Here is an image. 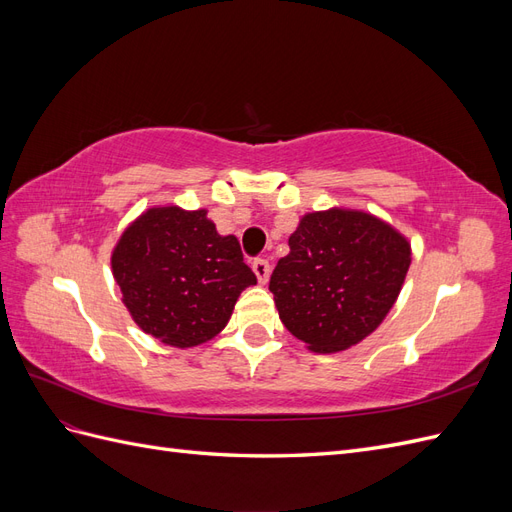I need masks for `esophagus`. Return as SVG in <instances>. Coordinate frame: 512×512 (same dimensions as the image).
<instances>
[{"label":"esophagus","mask_w":512,"mask_h":512,"mask_svg":"<svg viewBox=\"0 0 512 512\" xmlns=\"http://www.w3.org/2000/svg\"><path fill=\"white\" fill-rule=\"evenodd\" d=\"M252 269H254V273H256V277H258V282H260V284H267V282H269L271 265H269V260H267V258H256V260L252 262Z\"/></svg>","instance_id":"1"}]
</instances>
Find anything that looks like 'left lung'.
<instances>
[{"label":"left lung","instance_id":"obj_1","mask_svg":"<svg viewBox=\"0 0 512 512\" xmlns=\"http://www.w3.org/2000/svg\"><path fill=\"white\" fill-rule=\"evenodd\" d=\"M288 245L269 290L284 327L314 352L346 350L376 331L410 267V243L363 211L307 213Z\"/></svg>","mask_w":512,"mask_h":512}]
</instances>
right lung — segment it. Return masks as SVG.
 Returning <instances> with one entry per match:
<instances>
[{
  "label": "right lung",
  "mask_w": 512,
  "mask_h": 512,
  "mask_svg": "<svg viewBox=\"0 0 512 512\" xmlns=\"http://www.w3.org/2000/svg\"><path fill=\"white\" fill-rule=\"evenodd\" d=\"M111 265L134 322L175 348L218 335L239 294L256 284L237 237L218 235L205 209L145 211L121 235Z\"/></svg>",
  "instance_id": "add662e5"
}]
</instances>
